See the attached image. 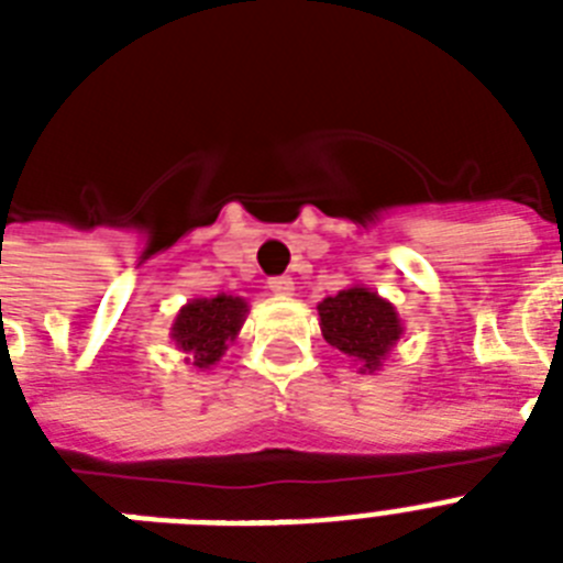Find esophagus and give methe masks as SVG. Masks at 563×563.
Instances as JSON below:
<instances>
[{"label": "esophagus", "instance_id": "esophagus-1", "mask_svg": "<svg viewBox=\"0 0 563 563\" xmlns=\"http://www.w3.org/2000/svg\"><path fill=\"white\" fill-rule=\"evenodd\" d=\"M268 289H272L274 295H291V291H295V280L286 277V274H280V277H272V280H268Z\"/></svg>", "mask_w": 563, "mask_h": 563}]
</instances>
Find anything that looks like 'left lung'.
I'll return each mask as SVG.
<instances>
[{
	"label": "left lung",
	"instance_id": "8db88e82",
	"mask_svg": "<svg viewBox=\"0 0 563 563\" xmlns=\"http://www.w3.org/2000/svg\"><path fill=\"white\" fill-rule=\"evenodd\" d=\"M318 324L327 344L344 353L360 374H376L402 339V321L394 303L362 283L321 300Z\"/></svg>",
	"mask_w": 563,
	"mask_h": 563
}]
</instances>
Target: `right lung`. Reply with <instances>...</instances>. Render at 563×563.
Listing matches in <instances>:
<instances>
[{
	"label": "right lung",
	"mask_w": 563,
	"mask_h": 563,
	"mask_svg": "<svg viewBox=\"0 0 563 563\" xmlns=\"http://www.w3.org/2000/svg\"><path fill=\"white\" fill-rule=\"evenodd\" d=\"M247 307L245 298L239 295H216V298H192L178 309L172 321V342L180 353H187L184 362L198 371L216 368L228 351L236 342L239 330L245 324Z\"/></svg>",
	"instance_id": "right-lung-1"
}]
</instances>
